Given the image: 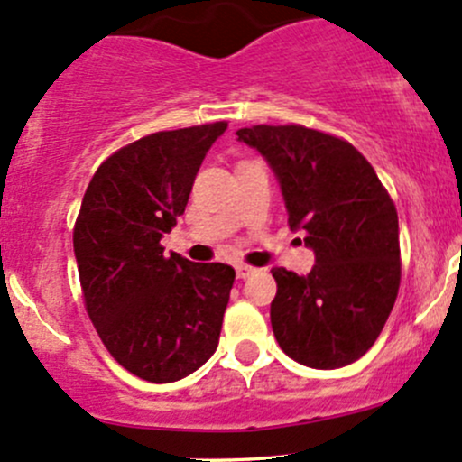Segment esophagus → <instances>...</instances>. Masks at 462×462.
Returning a JSON list of instances; mask_svg holds the SVG:
<instances>
[{"label": "esophagus", "mask_w": 462, "mask_h": 462, "mask_svg": "<svg viewBox=\"0 0 462 462\" xmlns=\"http://www.w3.org/2000/svg\"><path fill=\"white\" fill-rule=\"evenodd\" d=\"M236 277H239V279H245V277H250V274H253L254 273V268H253V265H245V263H239V265H236Z\"/></svg>", "instance_id": "34e87169"}]
</instances>
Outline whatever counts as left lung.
Returning a JSON list of instances; mask_svg holds the SVG:
<instances>
[{
    "instance_id": "obj_1",
    "label": "left lung",
    "mask_w": 462,
    "mask_h": 462,
    "mask_svg": "<svg viewBox=\"0 0 462 462\" xmlns=\"http://www.w3.org/2000/svg\"><path fill=\"white\" fill-rule=\"evenodd\" d=\"M282 188L291 230L315 253L306 277L274 268L270 324L279 346L310 369L360 360L389 319L400 286L398 212L371 162L342 138L301 125L236 132Z\"/></svg>"
}]
</instances>
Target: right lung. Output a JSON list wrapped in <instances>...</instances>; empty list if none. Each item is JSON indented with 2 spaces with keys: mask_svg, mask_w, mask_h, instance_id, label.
I'll list each match as a JSON object with an SVG mask.
<instances>
[{
  "mask_svg": "<svg viewBox=\"0 0 462 462\" xmlns=\"http://www.w3.org/2000/svg\"><path fill=\"white\" fill-rule=\"evenodd\" d=\"M227 123L144 136L111 153L73 230L87 313L106 351L147 382L194 374L218 346L235 270L162 254L205 153Z\"/></svg>",
  "mask_w": 462,
  "mask_h": 462,
  "instance_id": "obj_1",
  "label": "right lung"
}]
</instances>
